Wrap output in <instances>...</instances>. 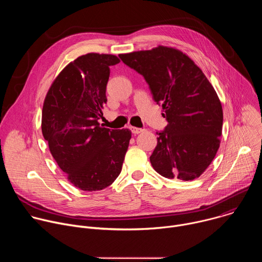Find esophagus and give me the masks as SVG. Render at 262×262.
Returning a JSON list of instances; mask_svg holds the SVG:
<instances>
[{
    "label": "esophagus",
    "mask_w": 262,
    "mask_h": 262,
    "mask_svg": "<svg viewBox=\"0 0 262 262\" xmlns=\"http://www.w3.org/2000/svg\"><path fill=\"white\" fill-rule=\"evenodd\" d=\"M130 130H132V133H133L134 135H138V134L144 132L145 129H144V128H140V127H134V126H132V127H130Z\"/></svg>",
    "instance_id": "esophagus-1"
}]
</instances>
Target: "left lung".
Returning a JSON list of instances; mask_svg holds the SVG:
<instances>
[{
    "instance_id": "8db88e82",
    "label": "left lung",
    "mask_w": 262,
    "mask_h": 262,
    "mask_svg": "<svg viewBox=\"0 0 262 262\" xmlns=\"http://www.w3.org/2000/svg\"><path fill=\"white\" fill-rule=\"evenodd\" d=\"M119 58L141 74L165 110L168 124L157 132L154 169L167 178L199 177L215 157L223 126L221 101L202 70L180 51L166 47Z\"/></svg>"
}]
</instances>
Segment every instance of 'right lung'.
Instances as JSON below:
<instances>
[{
	"mask_svg": "<svg viewBox=\"0 0 262 262\" xmlns=\"http://www.w3.org/2000/svg\"><path fill=\"white\" fill-rule=\"evenodd\" d=\"M114 55L87 54L54 81L42 108V135L67 179L82 191L105 189L119 176L132 138L127 128L99 125Z\"/></svg>",
	"mask_w": 262,
	"mask_h": 262,
	"instance_id": "obj_1",
	"label": "right lung"
}]
</instances>
